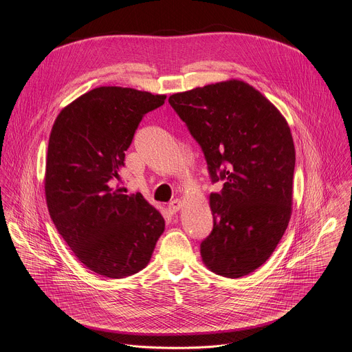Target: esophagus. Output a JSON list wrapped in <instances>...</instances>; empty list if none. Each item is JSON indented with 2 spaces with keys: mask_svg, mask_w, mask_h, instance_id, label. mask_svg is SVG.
<instances>
[{
  "mask_svg": "<svg viewBox=\"0 0 352 352\" xmlns=\"http://www.w3.org/2000/svg\"><path fill=\"white\" fill-rule=\"evenodd\" d=\"M181 208H182V200H179V199H174L168 204V212L173 214L177 213Z\"/></svg>",
  "mask_w": 352,
  "mask_h": 352,
  "instance_id": "34e87169",
  "label": "esophagus"
}]
</instances>
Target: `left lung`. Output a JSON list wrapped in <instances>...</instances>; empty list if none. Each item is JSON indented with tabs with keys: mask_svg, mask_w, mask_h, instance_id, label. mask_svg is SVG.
<instances>
[{
	"mask_svg": "<svg viewBox=\"0 0 352 352\" xmlns=\"http://www.w3.org/2000/svg\"><path fill=\"white\" fill-rule=\"evenodd\" d=\"M202 147L212 181L213 231L200 243L209 270L238 278L274 252L292 213L295 147L283 114L254 86L231 79L170 96Z\"/></svg>",
	"mask_w": 352,
	"mask_h": 352,
	"instance_id": "obj_1",
	"label": "left lung"
}]
</instances>
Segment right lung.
<instances>
[{"label":"right lung","mask_w":352,"mask_h":352,"mask_svg":"<svg viewBox=\"0 0 352 352\" xmlns=\"http://www.w3.org/2000/svg\"><path fill=\"white\" fill-rule=\"evenodd\" d=\"M164 100L131 87H96L64 107L50 133V216L75 256L100 276L124 278L146 267L164 231L157 209L118 186L139 122Z\"/></svg>","instance_id":"right-lung-1"}]
</instances>
